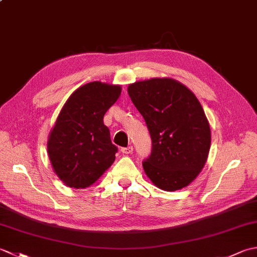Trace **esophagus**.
Segmentation results:
<instances>
[{
	"label": "esophagus",
	"instance_id": "obj_1",
	"mask_svg": "<svg viewBox=\"0 0 257 257\" xmlns=\"http://www.w3.org/2000/svg\"><path fill=\"white\" fill-rule=\"evenodd\" d=\"M133 151H134L133 146L125 147V148H121V152H122V154H124V155H129V154H132Z\"/></svg>",
	"mask_w": 257,
	"mask_h": 257
}]
</instances>
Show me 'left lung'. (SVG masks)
<instances>
[{
	"label": "left lung",
	"mask_w": 257,
	"mask_h": 257,
	"mask_svg": "<svg viewBox=\"0 0 257 257\" xmlns=\"http://www.w3.org/2000/svg\"><path fill=\"white\" fill-rule=\"evenodd\" d=\"M152 140L144 170L156 187L181 190L195 180L209 156L210 123L200 101L173 78H151L128 86Z\"/></svg>",
	"instance_id": "1"
}]
</instances>
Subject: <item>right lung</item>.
I'll use <instances>...</instances> for the list:
<instances>
[{"mask_svg": "<svg viewBox=\"0 0 257 257\" xmlns=\"http://www.w3.org/2000/svg\"><path fill=\"white\" fill-rule=\"evenodd\" d=\"M120 94V85L91 81L64 103L48 135L47 154L54 172L67 187H90L116 159L118 148L111 144L103 116Z\"/></svg>", "mask_w": 257, "mask_h": 257, "instance_id": "add662e5", "label": "right lung"}]
</instances>
